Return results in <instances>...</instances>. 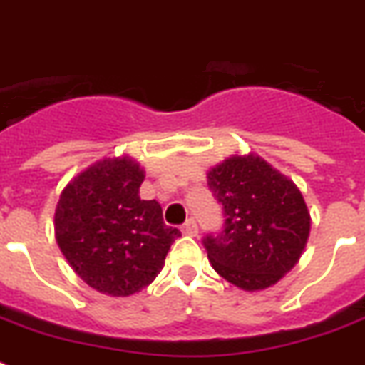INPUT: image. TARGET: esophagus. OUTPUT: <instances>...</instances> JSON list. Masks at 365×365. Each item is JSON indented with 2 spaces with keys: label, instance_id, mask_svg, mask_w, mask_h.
Wrapping results in <instances>:
<instances>
[{
  "label": "esophagus",
  "instance_id": "obj_1",
  "mask_svg": "<svg viewBox=\"0 0 365 365\" xmlns=\"http://www.w3.org/2000/svg\"><path fill=\"white\" fill-rule=\"evenodd\" d=\"M182 232L185 234V236H197L198 234L197 221H195V219H187V221L182 225Z\"/></svg>",
  "mask_w": 365,
  "mask_h": 365
}]
</instances>
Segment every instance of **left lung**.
Returning <instances> with one entry per match:
<instances>
[{
    "instance_id": "8db88e82",
    "label": "left lung",
    "mask_w": 365,
    "mask_h": 365,
    "mask_svg": "<svg viewBox=\"0 0 365 365\" xmlns=\"http://www.w3.org/2000/svg\"><path fill=\"white\" fill-rule=\"evenodd\" d=\"M225 213L223 230L202 240L213 269L244 290H262L294 268L311 217L289 178L257 155H234L208 173Z\"/></svg>"
}]
</instances>
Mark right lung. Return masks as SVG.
I'll list each match as a JSON object with an SVG mask.
<instances>
[{
	"label": "right lung",
	"instance_id": "right-lung-1",
	"mask_svg": "<svg viewBox=\"0 0 365 365\" xmlns=\"http://www.w3.org/2000/svg\"><path fill=\"white\" fill-rule=\"evenodd\" d=\"M144 170L129 157L103 159L59 195L56 240L76 274L108 296H131L161 272L180 230L161 204L138 197Z\"/></svg>",
	"mask_w": 365,
	"mask_h": 365
}]
</instances>
